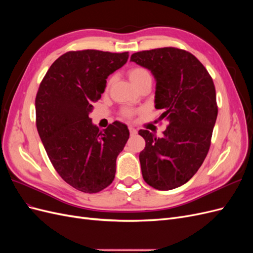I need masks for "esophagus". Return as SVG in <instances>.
<instances>
[{"instance_id": "34e87169", "label": "esophagus", "mask_w": 253, "mask_h": 253, "mask_svg": "<svg viewBox=\"0 0 253 253\" xmlns=\"http://www.w3.org/2000/svg\"><path fill=\"white\" fill-rule=\"evenodd\" d=\"M128 131H129V134H131V135H136L137 134L136 128H134L133 126H129L128 127Z\"/></svg>"}]
</instances>
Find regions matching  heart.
Segmentation results:
<instances>
[{
	"label": "heart",
	"mask_w": 253,
	"mask_h": 253,
	"mask_svg": "<svg viewBox=\"0 0 253 253\" xmlns=\"http://www.w3.org/2000/svg\"><path fill=\"white\" fill-rule=\"evenodd\" d=\"M127 76L129 80L132 81V83L136 87H138L140 84L144 81L147 80H152V76L151 73L149 72V70L147 68L143 67V66H133L129 68L127 71ZM114 82V77H110L106 81V85H105V89H109L111 87V85ZM135 112L133 110H129V109H124L121 111L120 115L122 118H126V119H131L134 116Z\"/></svg>",
	"instance_id": "obj_1"
}]
</instances>
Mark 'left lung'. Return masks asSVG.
Segmentation results:
<instances>
[{
    "label": "left lung",
    "mask_w": 253,
    "mask_h": 253,
    "mask_svg": "<svg viewBox=\"0 0 253 253\" xmlns=\"http://www.w3.org/2000/svg\"><path fill=\"white\" fill-rule=\"evenodd\" d=\"M131 61L154 75L155 108L168 121L163 138L138 132L145 140L142 177L157 190L178 188L193 177L210 149L218 112L212 77L194 55L177 47L135 52Z\"/></svg>",
    "instance_id": "obj_1"
}]
</instances>
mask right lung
Here are the masks:
<instances>
[{"label": "right lung", "mask_w": 253, "mask_h": 253, "mask_svg": "<svg viewBox=\"0 0 253 253\" xmlns=\"http://www.w3.org/2000/svg\"><path fill=\"white\" fill-rule=\"evenodd\" d=\"M127 58L128 51H67L51 64L38 89L36 125L45 151L61 178L81 192L97 193L111 185L129 137L119 121L100 131L89 118L108 76Z\"/></svg>", "instance_id": "add662e5"}]
</instances>
